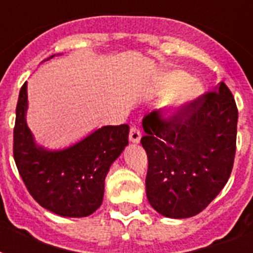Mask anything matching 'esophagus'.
<instances>
[{"mask_svg": "<svg viewBox=\"0 0 253 253\" xmlns=\"http://www.w3.org/2000/svg\"><path fill=\"white\" fill-rule=\"evenodd\" d=\"M128 137H130V141H132V143H139V141H140V137H141L140 130H139L136 126H131L130 135H128Z\"/></svg>", "mask_w": 253, "mask_h": 253, "instance_id": "1", "label": "esophagus"}]
</instances>
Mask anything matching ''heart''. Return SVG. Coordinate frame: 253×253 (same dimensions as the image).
<instances>
[{"label": "heart", "instance_id": "obj_1", "mask_svg": "<svg viewBox=\"0 0 253 253\" xmlns=\"http://www.w3.org/2000/svg\"><path fill=\"white\" fill-rule=\"evenodd\" d=\"M170 83L173 84V87L180 85L179 91L176 93V97L174 100V106H182L186 102L194 100L198 97L201 92V87L195 82H188V77L184 73H176L170 78Z\"/></svg>", "mask_w": 253, "mask_h": 253}]
</instances>
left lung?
<instances>
[{"mask_svg":"<svg viewBox=\"0 0 253 253\" xmlns=\"http://www.w3.org/2000/svg\"><path fill=\"white\" fill-rule=\"evenodd\" d=\"M238 108L226 84L176 108L155 109L143 121L147 198L170 218L199 214L221 192L237 151Z\"/></svg>","mask_w":253,"mask_h":253,"instance_id":"left-lung-1","label":"left lung"}]
</instances>
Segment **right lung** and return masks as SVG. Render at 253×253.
Segmentation results:
<instances>
[{"label":"right lung","instance_id":"1","mask_svg":"<svg viewBox=\"0 0 253 253\" xmlns=\"http://www.w3.org/2000/svg\"><path fill=\"white\" fill-rule=\"evenodd\" d=\"M27 83L16 104L13 153L24 186L42 208L62 217H87L101 205L113 161L128 144V126H105L65 151L38 148L26 123Z\"/></svg>","mask_w":253,"mask_h":253}]
</instances>
